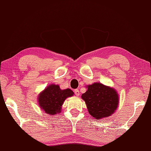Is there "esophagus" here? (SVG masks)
<instances>
[{
	"mask_svg": "<svg viewBox=\"0 0 151 151\" xmlns=\"http://www.w3.org/2000/svg\"><path fill=\"white\" fill-rule=\"evenodd\" d=\"M74 92H75V94L76 96H78L80 95L79 90H78V89H76V90H75V91H74Z\"/></svg>",
	"mask_w": 151,
	"mask_h": 151,
	"instance_id": "obj_1",
	"label": "esophagus"
}]
</instances>
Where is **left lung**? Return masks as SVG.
I'll use <instances>...</instances> for the list:
<instances>
[{
	"label": "left lung",
	"instance_id": "obj_1",
	"mask_svg": "<svg viewBox=\"0 0 151 151\" xmlns=\"http://www.w3.org/2000/svg\"><path fill=\"white\" fill-rule=\"evenodd\" d=\"M81 98L86 102L89 113L96 120L111 116L119 103L116 91L99 83L88 86V90Z\"/></svg>",
	"mask_w": 151,
	"mask_h": 151
}]
</instances>
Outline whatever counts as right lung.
<instances>
[{"instance_id":"right-lung-1","label":"right lung","mask_w":151,"mask_h":151,"mask_svg":"<svg viewBox=\"0 0 151 151\" xmlns=\"http://www.w3.org/2000/svg\"><path fill=\"white\" fill-rule=\"evenodd\" d=\"M70 89L61 90L58 85H50L38 98L39 105L46 114L55 115L61 111V106L65 99L73 96Z\"/></svg>"}]
</instances>
